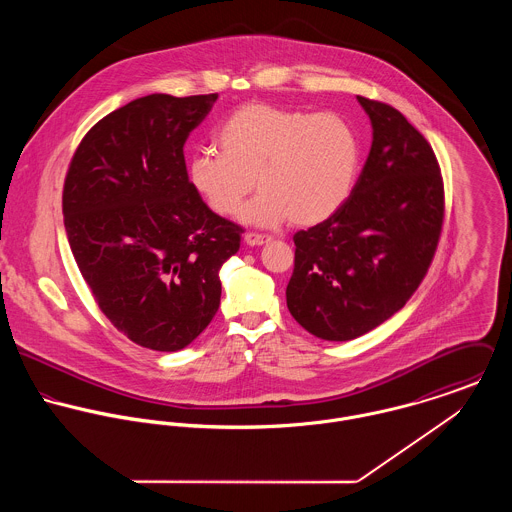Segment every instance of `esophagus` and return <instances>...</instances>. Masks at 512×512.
I'll list each match as a JSON object with an SVG mask.
<instances>
[{
	"label": "esophagus",
	"instance_id": "obj_1",
	"mask_svg": "<svg viewBox=\"0 0 512 512\" xmlns=\"http://www.w3.org/2000/svg\"><path fill=\"white\" fill-rule=\"evenodd\" d=\"M272 238L268 236V234H258V232H246L244 234V242L248 244V246H262V244H266V242H270Z\"/></svg>",
	"mask_w": 512,
	"mask_h": 512
}]
</instances>
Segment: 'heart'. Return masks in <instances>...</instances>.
I'll return each mask as SVG.
<instances>
[{
  "instance_id": "obj_1",
  "label": "heart",
  "mask_w": 512,
  "mask_h": 512,
  "mask_svg": "<svg viewBox=\"0 0 512 512\" xmlns=\"http://www.w3.org/2000/svg\"><path fill=\"white\" fill-rule=\"evenodd\" d=\"M220 153L197 151L189 183L220 217L234 215L254 187L258 195L240 211L254 226L317 224L349 199L359 167L361 140L337 112H309L266 102L234 110L217 132Z\"/></svg>"
}]
</instances>
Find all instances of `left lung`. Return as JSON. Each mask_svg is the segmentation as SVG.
<instances>
[{
    "label": "left lung",
    "mask_w": 512,
    "mask_h": 512,
    "mask_svg": "<svg viewBox=\"0 0 512 512\" xmlns=\"http://www.w3.org/2000/svg\"><path fill=\"white\" fill-rule=\"evenodd\" d=\"M357 98L372 124L359 181L333 217L293 234L288 309L325 341L357 339L406 305L434 260L445 209L428 140L396 108Z\"/></svg>",
    "instance_id": "left-lung-1"
}]
</instances>
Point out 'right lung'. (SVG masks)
Returning <instances> with one entry per match:
<instances>
[{
  "instance_id": "add662e5",
  "label": "right lung",
  "mask_w": 512,
  "mask_h": 512,
  "mask_svg": "<svg viewBox=\"0 0 512 512\" xmlns=\"http://www.w3.org/2000/svg\"><path fill=\"white\" fill-rule=\"evenodd\" d=\"M219 94H149L94 124L74 151L63 215L76 266L130 341L173 353L220 305V266L242 228L193 191L183 146Z\"/></svg>"
}]
</instances>
